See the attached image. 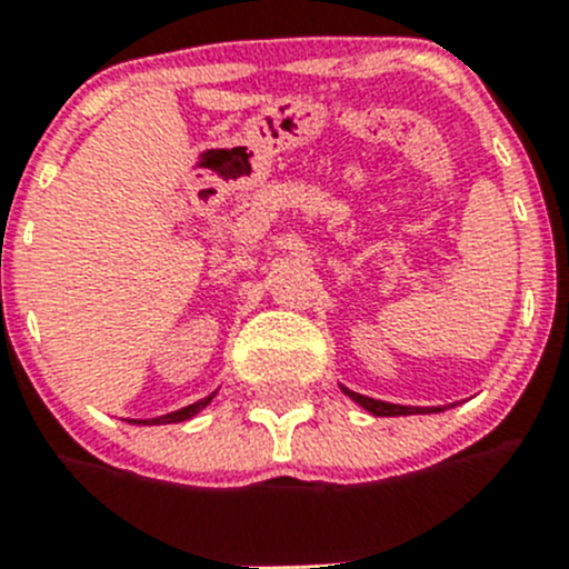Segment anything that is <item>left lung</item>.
<instances>
[{"label": "left lung", "instance_id": "8db88e82", "mask_svg": "<svg viewBox=\"0 0 569 569\" xmlns=\"http://www.w3.org/2000/svg\"><path fill=\"white\" fill-rule=\"evenodd\" d=\"M346 397L355 399L360 408H366L369 413L375 416H410V413H436V410L441 408H405V405H391V402H380V399H371V397H362V393H355V391H346Z\"/></svg>", "mask_w": 569, "mask_h": 569}]
</instances>
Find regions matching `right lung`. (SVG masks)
<instances>
[{
	"mask_svg": "<svg viewBox=\"0 0 569 569\" xmlns=\"http://www.w3.org/2000/svg\"><path fill=\"white\" fill-rule=\"evenodd\" d=\"M209 402H212V397L200 399V402H194V405H187V408L176 410V413L159 416V419H150V421H137V425H172V421H187V419H192V416L198 413V410H203V408H207Z\"/></svg>",
	"mask_w": 569,
	"mask_h": 569,
	"instance_id": "1",
	"label": "right lung"
}]
</instances>
